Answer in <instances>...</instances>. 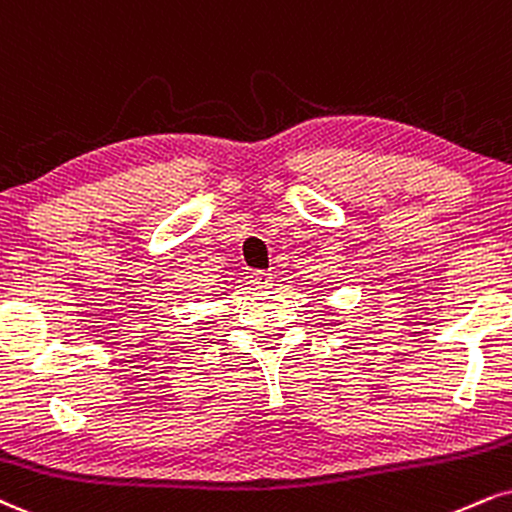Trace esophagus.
Instances as JSON below:
<instances>
[{"instance_id": "esophagus-1", "label": "esophagus", "mask_w": 512, "mask_h": 512, "mask_svg": "<svg viewBox=\"0 0 512 512\" xmlns=\"http://www.w3.org/2000/svg\"><path fill=\"white\" fill-rule=\"evenodd\" d=\"M250 283L255 288H269L272 286V274H267V272H252L250 274Z\"/></svg>"}]
</instances>
